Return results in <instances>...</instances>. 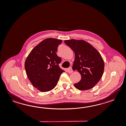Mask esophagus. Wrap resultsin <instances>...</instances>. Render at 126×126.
Masks as SVG:
<instances>
[{"mask_svg":"<svg viewBox=\"0 0 126 126\" xmlns=\"http://www.w3.org/2000/svg\"><path fill=\"white\" fill-rule=\"evenodd\" d=\"M67 72L69 73H71L73 72V70H72L71 67H70L67 69Z\"/></svg>","mask_w":126,"mask_h":126,"instance_id":"obj_1","label":"esophagus"}]
</instances>
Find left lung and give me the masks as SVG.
I'll return each mask as SVG.
<instances>
[{"mask_svg":"<svg viewBox=\"0 0 126 126\" xmlns=\"http://www.w3.org/2000/svg\"><path fill=\"white\" fill-rule=\"evenodd\" d=\"M64 43L75 54L72 69L81 75V80L74 86L80 90L92 88L103 75L104 64L100 54L95 48L86 41L71 39Z\"/></svg>","mask_w":126,"mask_h":126,"instance_id":"obj_1","label":"left lung"}]
</instances>
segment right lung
<instances>
[{
	"mask_svg": "<svg viewBox=\"0 0 126 126\" xmlns=\"http://www.w3.org/2000/svg\"><path fill=\"white\" fill-rule=\"evenodd\" d=\"M62 42L59 39H45L34 48L26 60L27 75L34 87L40 91L53 89L64 72L59 67L62 59L56 54Z\"/></svg>",
	"mask_w": 126,
	"mask_h": 126,
	"instance_id": "obj_1",
	"label": "right lung"
}]
</instances>
